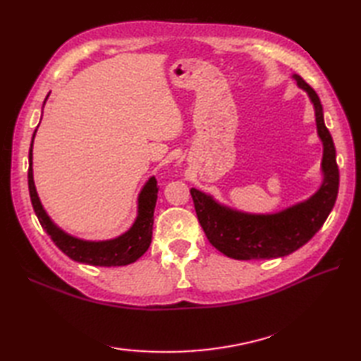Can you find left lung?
<instances>
[{
  "label": "left lung",
  "instance_id": "8db88e82",
  "mask_svg": "<svg viewBox=\"0 0 361 361\" xmlns=\"http://www.w3.org/2000/svg\"><path fill=\"white\" fill-rule=\"evenodd\" d=\"M296 85L309 94L315 109L317 132L323 142V183L307 200L274 214H248L216 202L195 188L190 189L198 221L212 247L237 260L276 259L291 255L315 235L331 214L338 195L340 173L335 145L324 124L323 105L309 83L291 74Z\"/></svg>",
  "mask_w": 361,
  "mask_h": 361
}]
</instances>
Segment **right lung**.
Listing matches in <instances>:
<instances>
[{"label": "right lung", "mask_w": 361, "mask_h": 361, "mask_svg": "<svg viewBox=\"0 0 361 361\" xmlns=\"http://www.w3.org/2000/svg\"><path fill=\"white\" fill-rule=\"evenodd\" d=\"M35 133L37 130L32 135V141H30L29 149V195L38 221H40L42 228L48 233V235H51V239L57 245V248L62 250L68 257L75 260V262L97 267H122L133 264L135 260L140 259L149 250L152 242L153 212H155V204L158 198V186L155 176H150L141 189L140 195H137V216L128 231L110 240L79 239V237L65 233L62 228H59L54 224L51 217L46 214L40 198H38L32 171V145Z\"/></svg>", "instance_id": "add662e5"}]
</instances>
